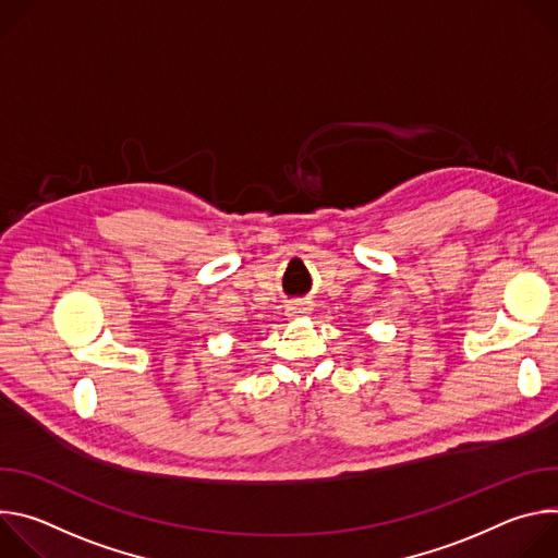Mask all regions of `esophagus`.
I'll list each match as a JSON object with an SVG mask.
<instances>
[{
  "mask_svg": "<svg viewBox=\"0 0 558 558\" xmlns=\"http://www.w3.org/2000/svg\"><path fill=\"white\" fill-rule=\"evenodd\" d=\"M311 311V304L308 302H291L287 306V315L289 317H300V315H306Z\"/></svg>",
  "mask_w": 558,
  "mask_h": 558,
  "instance_id": "esophagus-1",
  "label": "esophagus"
}]
</instances>
